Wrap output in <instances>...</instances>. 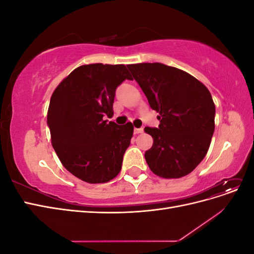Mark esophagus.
Returning a JSON list of instances; mask_svg holds the SVG:
<instances>
[{
    "instance_id": "obj_1",
    "label": "esophagus",
    "mask_w": 254,
    "mask_h": 254,
    "mask_svg": "<svg viewBox=\"0 0 254 254\" xmlns=\"http://www.w3.org/2000/svg\"><path fill=\"white\" fill-rule=\"evenodd\" d=\"M144 131V128H134V133H142Z\"/></svg>"
}]
</instances>
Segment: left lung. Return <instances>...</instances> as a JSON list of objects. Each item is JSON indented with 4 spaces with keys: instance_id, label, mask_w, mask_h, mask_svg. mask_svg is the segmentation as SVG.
Segmentation results:
<instances>
[{
    "instance_id": "obj_1",
    "label": "left lung",
    "mask_w": 254,
    "mask_h": 254,
    "mask_svg": "<svg viewBox=\"0 0 254 254\" xmlns=\"http://www.w3.org/2000/svg\"><path fill=\"white\" fill-rule=\"evenodd\" d=\"M159 115L158 128L145 127L153 139L145 160L153 174L181 178L193 172L209 150L215 129V105L198 79L163 64L127 65Z\"/></svg>"
}]
</instances>
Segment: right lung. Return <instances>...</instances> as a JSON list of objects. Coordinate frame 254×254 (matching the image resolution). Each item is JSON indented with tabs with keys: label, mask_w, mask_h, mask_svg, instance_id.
<instances>
[{
	"label": "right lung",
	"mask_w": 254,
	"mask_h": 254,
	"mask_svg": "<svg viewBox=\"0 0 254 254\" xmlns=\"http://www.w3.org/2000/svg\"><path fill=\"white\" fill-rule=\"evenodd\" d=\"M131 80L126 65H81L59 83L48 111L53 147L61 163L88 183H105L119 175L133 134L131 123L104 120L112 114L115 91Z\"/></svg>",
	"instance_id": "right-lung-1"
}]
</instances>
